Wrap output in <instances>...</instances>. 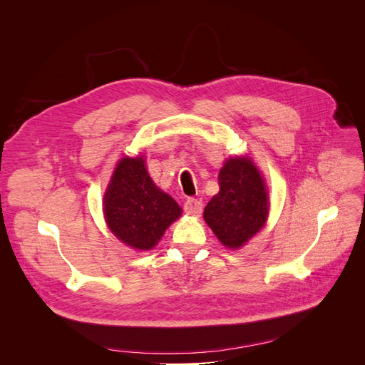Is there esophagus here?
Returning <instances> with one entry per match:
<instances>
[{"mask_svg":"<svg viewBox=\"0 0 365 365\" xmlns=\"http://www.w3.org/2000/svg\"><path fill=\"white\" fill-rule=\"evenodd\" d=\"M184 212L192 216H200L202 213V202L195 197H187L184 202Z\"/></svg>","mask_w":365,"mask_h":365,"instance_id":"obj_1","label":"esophagus"}]
</instances>
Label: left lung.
Instances as JSON below:
<instances>
[{"label":"left lung","mask_w":365,"mask_h":365,"mask_svg":"<svg viewBox=\"0 0 365 365\" xmlns=\"http://www.w3.org/2000/svg\"><path fill=\"white\" fill-rule=\"evenodd\" d=\"M268 195L256 165L248 158H230L219 172V193L204 210L205 222L227 248H239L268 217Z\"/></svg>","instance_id":"obj_1"}]
</instances>
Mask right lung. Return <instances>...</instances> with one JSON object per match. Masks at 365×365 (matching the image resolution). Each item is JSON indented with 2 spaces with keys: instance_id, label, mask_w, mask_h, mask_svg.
Segmentation results:
<instances>
[{
  "instance_id": "right-lung-1",
  "label": "right lung",
  "mask_w": 365,
  "mask_h": 365,
  "mask_svg": "<svg viewBox=\"0 0 365 365\" xmlns=\"http://www.w3.org/2000/svg\"><path fill=\"white\" fill-rule=\"evenodd\" d=\"M105 217L113 233L126 245L150 250L181 208L153 184L143 158H123L105 193Z\"/></svg>"
}]
</instances>
